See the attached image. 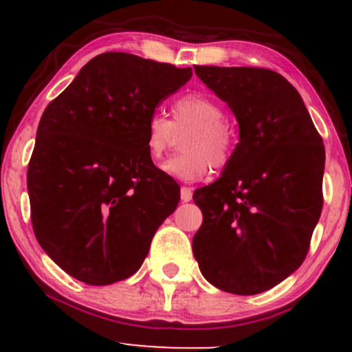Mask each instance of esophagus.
Masks as SVG:
<instances>
[{
	"label": "esophagus",
	"instance_id": "obj_1",
	"mask_svg": "<svg viewBox=\"0 0 352 352\" xmlns=\"http://www.w3.org/2000/svg\"><path fill=\"white\" fill-rule=\"evenodd\" d=\"M180 199H182V201H190V200H192V188H190V187H182L180 188Z\"/></svg>",
	"mask_w": 352,
	"mask_h": 352
}]
</instances>
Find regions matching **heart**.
<instances>
[{"instance_id": "1", "label": "heart", "mask_w": 352, "mask_h": 352, "mask_svg": "<svg viewBox=\"0 0 352 352\" xmlns=\"http://www.w3.org/2000/svg\"><path fill=\"white\" fill-rule=\"evenodd\" d=\"M172 120L152 114L145 125V147L153 162H159L173 142L175 134L185 135V153L162 165L167 175L182 182H199L215 168L225 167L235 151V135L225 120V111L205 94L182 96L172 104Z\"/></svg>"}]
</instances>
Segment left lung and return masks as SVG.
Masks as SVG:
<instances>
[{"label": "left lung", "mask_w": 352, "mask_h": 352, "mask_svg": "<svg viewBox=\"0 0 352 352\" xmlns=\"http://www.w3.org/2000/svg\"><path fill=\"white\" fill-rule=\"evenodd\" d=\"M228 104L240 142L220 179L197 188L192 241L205 280L233 294L272 289L300 268L322 208L324 145L300 92L261 67L195 66Z\"/></svg>", "instance_id": "8db88e82"}]
</instances>
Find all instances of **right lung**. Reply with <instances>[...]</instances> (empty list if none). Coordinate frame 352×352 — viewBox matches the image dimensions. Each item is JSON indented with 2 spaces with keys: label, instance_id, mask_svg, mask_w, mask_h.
Here are the masks:
<instances>
[{
  "label": "right lung",
  "instance_id": "add662e5",
  "mask_svg": "<svg viewBox=\"0 0 352 352\" xmlns=\"http://www.w3.org/2000/svg\"><path fill=\"white\" fill-rule=\"evenodd\" d=\"M192 67L127 52L91 59L39 120L28 165L31 221L59 268L92 286L132 276L180 188L145 147L155 107Z\"/></svg>",
  "mask_w": 352,
  "mask_h": 352
}]
</instances>
